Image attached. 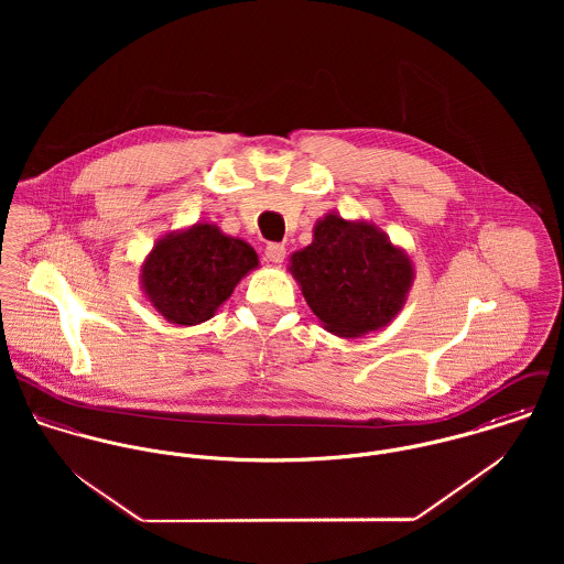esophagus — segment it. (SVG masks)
<instances>
[{
    "label": "esophagus",
    "mask_w": 564,
    "mask_h": 564,
    "mask_svg": "<svg viewBox=\"0 0 564 564\" xmlns=\"http://www.w3.org/2000/svg\"><path fill=\"white\" fill-rule=\"evenodd\" d=\"M264 256H267L269 262L280 264V262H284V258H286V247H284L282 242H269L267 249H264Z\"/></svg>",
    "instance_id": "obj_1"
}]
</instances>
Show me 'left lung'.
Here are the masks:
<instances>
[{
	"label": "left lung",
	"mask_w": 564,
	"mask_h": 564,
	"mask_svg": "<svg viewBox=\"0 0 564 564\" xmlns=\"http://www.w3.org/2000/svg\"><path fill=\"white\" fill-rule=\"evenodd\" d=\"M289 273L323 327L340 338L382 329L403 311L414 282L408 251L367 219L327 213L313 242L289 258Z\"/></svg>",
	"instance_id": "obj_1"
}]
</instances>
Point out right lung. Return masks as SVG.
<instances>
[{
	"label": "right lung",
	"mask_w": 564,
	"mask_h": 564,
	"mask_svg": "<svg viewBox=\"0 0 564 564\" xmlns=\"http://www.w3.org/2000/svg\"><path fill=\"white\" fill-rule=\"evenodd\" d=\"M258 264L249 242L197 221L156 241L141 264V291L162 319L191 327L213 319Z\"/></svg>",
	"instance_id": "add662e5"
}]
</instances>
